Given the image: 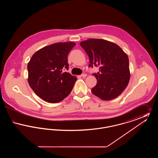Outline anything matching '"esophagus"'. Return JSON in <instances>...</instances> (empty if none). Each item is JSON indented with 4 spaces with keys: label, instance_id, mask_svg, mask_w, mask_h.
<instances>
[{
    "label": "esophagus",
    "instance_id": "obj_1",
    "mask_svg": "<svg viewBox=\"0 0 158 158\" xmlns=\"http://www.w3.org/2000/svg\"><path fill=\"white\" fill-rule=\"evenodd\" d=\"M81 76L82 77H86V76H87V75L86 74H85V73H83L81 75Z\"/></svg>",
    "mask_w": 158,
    "mask_h": 158
}]
</instances>
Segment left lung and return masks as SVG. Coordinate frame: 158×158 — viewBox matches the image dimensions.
<instances>
[{
  "label": "left lung",
  "mask_w": 158,
  "mask_h": 158,
  "mask_svg": "<svg viewBox=\"0 0 158 158\" xmlns=\"http://www.w3.org/2000/svg\"><path fill=\"white\" fill-rule=\"evenodd\" d=\"M80 45L89 57V66L99 67V72L93 74L97 83L92 93L105 101L118 97L130 77L127 54L116 44L103 39H88Z\"/></svg>",
  "instance_id": "left-lung-1"
}]
</instances>
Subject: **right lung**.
<instances>
[{"label":"right lung","instance_id":"add662e5","mask_svg":"<svg viewBox=\"0 0 158 158\" xmlns=\"http://www.w3.org/2000/svg\"><path fill=\"white\" fill-rule=\"evenodd\" d=\"M73 42L47 45L34 53L28 63V81L40 98L57 103L70 94L77 78L68 72V56L75 46Z\"/></svg>","mask_w":158,"mask_h":158}]
</instances>
